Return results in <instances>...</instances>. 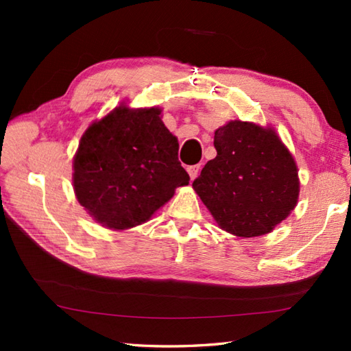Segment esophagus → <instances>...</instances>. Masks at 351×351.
Segmentation results:
<instances>
[{"mask_svg":"<svg viewBox=\"0 0 351 351\" xmlns=\"http://www.w3.org/2000/svg\"><path fill=\"white\" fill-rule=\"evenodd\" d=\"M198 171H199V165H190V167H187V173L190 176V180H195V178L198 176Z\"/></svg>","mask_w":351,"mask_h":351,"instance_id":"34e87169","label":"esophagus"}]
</instances>
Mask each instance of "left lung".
<instances>
[{"instance_id":"left-lung-1","label":"left lung","mask_w":351,"mask_h":351,"mask_svg":"<svg viewBox=\"0 0 351 351\" xmlns=\"http://www.w3.org/2000/svg\"><path fill=\"white\" fill-rule=\"evenodd\" d=\"M217 156L193 189L219 228L237 237L271 232L294 210L299 176L293 154L274 130L230 121L213 136Z\"/></svg>"}]
</instances>
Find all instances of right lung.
<instances>
[{
    "mask_svg": "<svg viewBox=\"0 0 351 351\" xmlns=\"http://www.w3.org/2000/svg\"><path fill=\"white\" fill-rule=\"evenodd\" d=\"M159 108L117 106L83 133L73 162L79 203L105 228L125 230L145 223L187 186L178 161V139Z\"/></svg>",
    "mask_w": 351,
    "mask_h": 351,
    "instance_id": "add662e5",
    "label": "right lung"
}]
</instances>
